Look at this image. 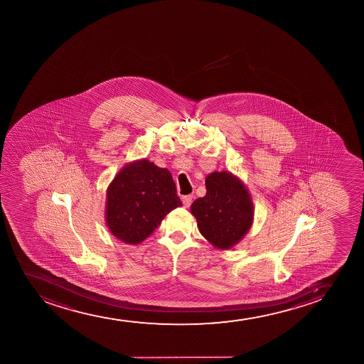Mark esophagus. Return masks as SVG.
Instances as JSON below:
<instances>
[{"mask_svg": "<svg viewBox=\"0 0 364 364\" xmlns=\"http://www.w3.org/2000/svg\"><path fill=\"white\" fill-rule=\"evenodd\" d=\"M193 200V196H184L183 198H182V203H183L184 206L186 208H189L191 206V204H192Z\"/></svg>", "mask_w": 364, "mask_h": 364, "instance_id": "1", "label": "esophagus"}]
</instances>
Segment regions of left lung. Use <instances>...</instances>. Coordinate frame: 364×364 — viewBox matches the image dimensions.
<instances>
[{"instance_id": "8db88e82", "label": "left lung", "mask_w": 364, "mask_h": 364, "mask_svg": "<svg viewBox=\"0 0 364 364\" xmlns=\"http://www.w3.org/2000/svg\"><path fill=\"white\" fill-rule=\"evenodd\" d=\"M206 194L191 206L201 235L227 250L242 240L254 218V205L242 181L230 172L215 171L206 180Z\"/></svg>"}]
</instances>
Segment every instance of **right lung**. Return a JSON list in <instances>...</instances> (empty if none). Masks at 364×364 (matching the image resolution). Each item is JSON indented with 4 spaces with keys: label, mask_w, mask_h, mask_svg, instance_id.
I'll list each match as a JSON object with an SVG mask.
<instances>
[{
    "label": "right lung",
    "mask_w": 364,
    "mask_h": 364,
    "mask_svg": "<svg viewBox=\"0 0 364 364\" xmlns=\"http://www.w3.org/2000/svg\"><path fill=\"white\" fill-rule=\"evenodd\" d=\"M181 205L170 171L137 160L122 167L109 184L105 222L114 237L134 245L148 238L167 213Z\"/></svg>",
    "instance_id": "obj_1"
}]
</instances>
